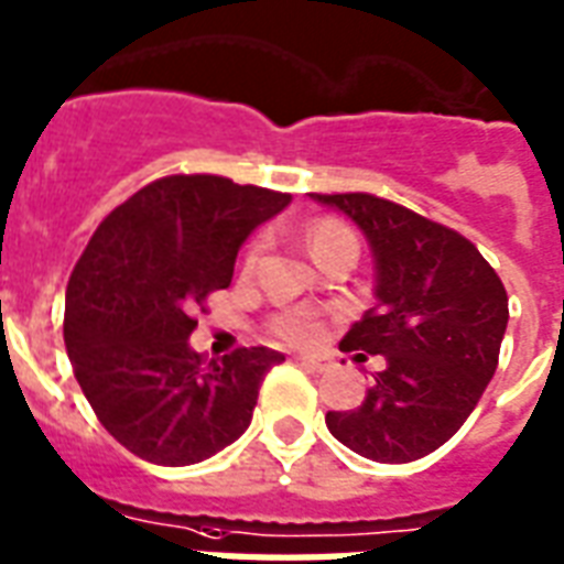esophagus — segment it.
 Instances as JSON below:
<instances>
[{"mask_svg":"<svg viewBox=\"0 0 564 564\" xmlns=\"http://www.w3.org/2000/svg\"><path fill=\"white\" fill-rule=\"evenodd\" d=\"M299 360H301V367L313 369V372H322V369L328 367L325 358H319V355H299Z\"/></svg>","mask_w":564,"mask_h":564,"instance_id":"1","label":"esophagus"}]
</instances>
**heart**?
Wrapping results in <instances>:
<instances>
[{"label": "heart", "instance_id": "obj_1", "mask_svg": "<svg viewBox=\"0 0 564 564\" xmlns=\"http://www.w3.org/2000/svg\"><path fill=\"white\" fill-rule=\"evenodd\" d=\"M355 245V236L343 221L337 218H316L311 227H307V245H311L313 257H319L325 248H334V245ZM260 253H263V242L260 239H253L248 248H245L242 265L251 272L257 260H260ZM269 334L274 339H281V343H311L322 334V322L313 316V313L304 311H283L274 313L272 319H269Z\"/></svg>", "mask_w": 564, "mask_h": 564}]
</instances>
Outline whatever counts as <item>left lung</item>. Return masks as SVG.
Instances as JSON below:
<instances>
[{"label": "left lung", "instance_id": "left-lung-1", "mask_svg": "<svg viewBox=\"0 0 564 564\" xmlns=\"http://www.w3.org/2000/svg\"><path fill=\"white\" fill-rule=\"evenodd\" d=\"M369 239L378 304L343 349L384 355L355 411H328L330 435L351 453L408 464L435 453L470 416L500 360L509 295L470 239L367 192L316 195Z\"/></svg>", "mask_w": 564, "mask_h": 564}]
</instances>
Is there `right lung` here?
<instances>
[{"mask_svg": "<svg viewBox=\"0 0 564 564\" xmlns=\"http://www.w3.org/2000/svg\"><path fill=\"white\" fill-rule=\"evenodd\" d=\"M292 195L215 174H171L115 206L67 283L64 346L94 414L150 464L186 467L251 425L281 351L221 360L188 349L206 299L227 290L239 245Z\"/></svg>", "mask_w": 564, "mask_h": 564, "instance_id": "add662e5", "label": "right lung"}]
</instances>
